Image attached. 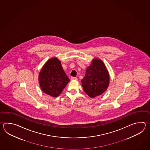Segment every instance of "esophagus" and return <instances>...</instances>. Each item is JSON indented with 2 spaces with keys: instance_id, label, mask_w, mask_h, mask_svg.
Segmentation results:
<instances>
[{
  "instance_id": "obj_1",
  "label": "esophagus",
  "mask_w": 150,
  "mask_h": 150,
  "mask_svg": "<svg viewBox=\"0 0 150 150\" xmlns=\"http://www.w3.org/2000/svg\"><path fill=\"white\" fill-rule=\"evenodd\" d=\"M71 80H77V78H76V77H71Z\"/></svg>"
}]
</instances>
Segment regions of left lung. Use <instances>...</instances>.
Listing matches in <instances>:
<instances>
[{
    "mask_svg": "<svg viewBox=\"0 0 150 150\" xmlns=\"http://www.w3.org/2000/svg\"><path fill=\"white\" fill-rule=\"evenodd\" d=\"M81 83L84 92L91 98L100 96L107 90L109 83V74L101 59H93L91 65L86 69Z\"/></svg>",
    "mask_w": 150,
    "mask_h": 150,
    "instance_id": "obj_1",
    "label": "left lung"
}]
</instances>
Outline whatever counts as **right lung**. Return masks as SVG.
Masks as SVG:
<instances>
[{"label": "right lung", "instance_id": "1", "mask_svg": "<svg viewBox=\"0 0 150 150\" xmlns=\"http://www.w3.org/2000/svg\"><path fill=\"white\" fill-rule=\"evenodd\" d=\"M70 80L65 73L57 58L49 59L38 76V81L43 92L52 97L61 94Z\"/></svg>", "mask_w": 150, "mask_h": 150}]
</instances>
